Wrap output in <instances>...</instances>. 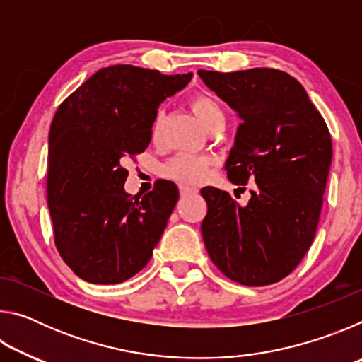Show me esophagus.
<instances>
[{"instance_id":"34e87169","label":"esophagus","mask_w":362,"mask_h":362,"mask_svg":"<svg viewBox=\"0 0 362 362\" xmlns=\"http://www.w3.org/2000/svg\"><path fill=\"white\" fill-rule=\"evenodd\" d=\"M179 189H180V194L182 196H188V194L198 193V189L193 188V187H188V185H179Z\"/></svg>"}]
</instances>
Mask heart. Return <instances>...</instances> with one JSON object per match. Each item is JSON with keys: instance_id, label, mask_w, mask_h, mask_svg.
Masks as SVG:
<instances>
[{"instance_id": "b5f03b06", "label": "heart", "mask_w": 362, "mask_h": 362, "mask_svg": "<svg viewBox=\"0 0 362 362\" xmlns=\"http://www.w3.org/2000/svg\"><path fill=\"white\" fill-rule=\"evenodd\" d=\"M189 107L193 113L198 116V119L203 122L206 127L212 126L214 122L223 119V112L217 100L212 95L206 93H194L189 97ZM163 129V112H158L151 122V140L158 142L161 137ZM212 164L209 156H198V155H187V153H179L169 159L163 166V175L170 180H175L185 185H194L204 179L207 170Z\"/></svg>"}]
</instances>
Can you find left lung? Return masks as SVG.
I'll list each match as a JSON object with an SVG mask.
<instances>
[{
	"label": "left lung",
	"mask_w": 362,
	"mask_h": 362,
	"mask_svg": "<svg viewBox=\"0 0 362 362\" xmlns=\"http://www.w3.org/2000/svg\"><path fill=\"white\" fill-rule=\"evenodd\" d=\"M198 75L241 119L225 163L230 182L257 183L246 206L218 188L201 189L207 203L201 223L207 254L236 283H278L315 240L332 161L326 121L286 71L198 70Z\"/></svg>",
	"instance_id": "1"
}]
</instances>
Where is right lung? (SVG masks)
Masks as SVG:
<instances>
[{
	"label": "right lung",
	"instance_id": "right-lung-1",
	"mask_svg": "<svg viewBox=\"0 0 362 362\" xmlns=\"http://www.w3.org/2000/svg\"><path fill=\"white\" fill-rule=\"evenodd\" d=\"M192 76L107 66L57 108L49 131L47 206L60 257L88 283L132 278L161 240L179 189L163 180L131 196L122 163L145 151L158 107Z\"/></svg>",
	"mask_w": 362,
	"mask_h": 362
}]
</instances>
